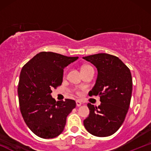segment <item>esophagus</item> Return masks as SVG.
<instances>
[{
  "label": "esophagus",
  "instance_id": "34e87169",
  "mask_svg": "<svg viewBox=\"0 0 151 151\" xmlns=\"http://www.w3.org/2000/svg\"><path fill=\"white\" fill-rule=\"evenodd\" d=\"M76 104H77V106H80L82 104H81V102L79 101V100H77V101H76Z\"/></svg>",
  "mask_w": 151,
  "mask_h": 151
}]
</instances>
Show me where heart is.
Wrapping results in <instances>:
<instances>
[{
    "label": "heart",
    "mask_w": 151,
    "mask_h": 151,
    "mask_svg": "<svg viewBox=\"0 0 151 151\" xmlns=\"http://www.w3.org/2000/svg\"><path fill=\"white\" fill-rule=\"evenodd\" d=\"M91 67V66H89V65H84V66H83L82 67H81V69L86 68V67Z\"/></svg>",
    "instance_id": "obj_1"
}]
</instances>
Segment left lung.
<instances>
[{
  "label": "left lung",
  "mask_w": 151,
  "mask_h": 151,
  "mask_svg": "<svg viewBox=\"0 0 151 151\" xmlns=\"http://www.w3.org/2000/svg\"><path fill=\"white\" fill-rule=\"evenodd\" d=\"M97 69V78L89 95L100 96L98 107L88 104L89 115L84 121L88 132L95 136L114 134L124 123L133 89L131 71L117 57L106 53L84 57Z\"/></svg>",
  "instance_id": "8db88e82"
}]
</instances>
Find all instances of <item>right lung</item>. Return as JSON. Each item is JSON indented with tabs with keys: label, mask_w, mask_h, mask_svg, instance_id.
Listing matches in <instances>:
<instances>
[{
	"label": "right lung",
	"mask_w": 151,
	"mask_h": 151,
	"mask_svg": "<svg viewBox=\"0 0 151 151\" xmlns=\"http://www.w3.org/2000/svg\"><path fill=\"white\" fill-rule=\"evenodd\" d=\"M78 58L42 52L22 68L18 88L20 112L36 136L53 138L64 131L76 102L68 99L56 101L51 96L52 89L61 85L64 69Z\"/></svg>",
	"instance_id": "obj_1"
}]
</instances>
